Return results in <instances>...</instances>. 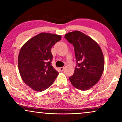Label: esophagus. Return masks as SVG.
Instances as JSON below:
<instances>
[{
    "label": "esophagus",
    "mask_w": 122,
    "mask_h": 122,
    "mask_svg": "<svg viewBox=\"0 0 122 122\" xmlns=\"http://www.w3.org/2000/svg\"><path fill=\"white\" fill-rule=\"evenodd\" d=\"M58 69H59V71H60V72H62V71H64V67H60V68H58Z\"/></svg>",
    "instance_id": "obj_1"
}]
</instances>
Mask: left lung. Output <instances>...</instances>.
I'll use <instances>...</instances> for the list:
<instances>
[{"mask_svg": "<svg viewBox=\"0 0 122 122\" xmlns=\"http://www.w3.org/2000/svg\"><path fill=\"white\" fill-rule=\"evenodd\" d=\"M65 38L73 45L77 63L70 81L77 89L88 90L99 81L104 71L101 48L93 39L79 31L67 33Z\"/></svg>", "mask_w": 122, "mask_h": 122, "instance_id": "1", "label": "left lung"}]
</instances>
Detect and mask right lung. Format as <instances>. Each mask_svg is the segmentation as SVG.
<instances>
[{
  "label": "right lung",
  "instance_id": "obj_1",
  "mask_svg": "<svg viewBox=\"0 0 122 122\" xmlns=\"http://www.w3.org/2000/svg\"><path fill=\"white\" fill-rule=\"evenodd\" d=\"M59 35L41 33L21 47L18 59L22 80L36 91H43L53 84L58 72L53 67L51 47L61 40Z\"/></svg>",
  "mask_w": 122,
  "mask_h": 122
}]
</instances>
